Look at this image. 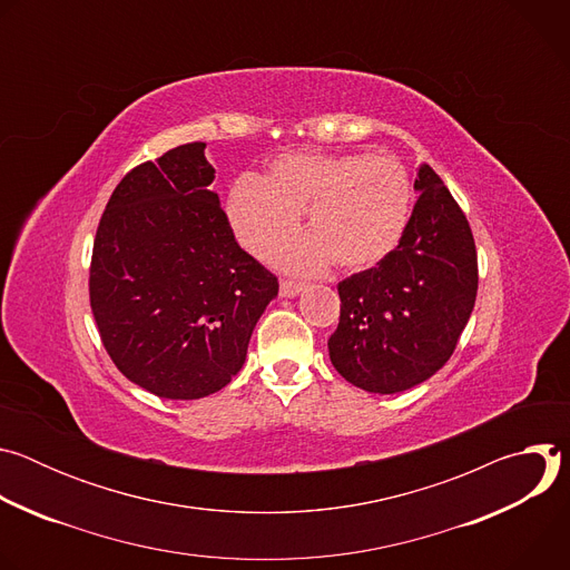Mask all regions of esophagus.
<instances>
[{"mask_svg": "<svg viewBox=\"0 0 570 570\" xmlns=\"http://www.w3.org/2000/svg\"><path fill=\"white\" fill-rule=\"evenodd\" d=\"M304 291V284H297V282H288V279H284L282 284H279V295L282 297H297L299 293Z\"/></svg>", "mask_w": 570, "mask_h": 570, "instance_id": "1", "label": "esophagus"}]
</instances>
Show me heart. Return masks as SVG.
<instances>
[{"instance_id": "heart-1", "label": "heart", "mask_w": 570, "mask_h": 570, "mask_svg": "<svg viewBox=\"0 0 570 570\" xmlns=\"http://www.w3.org/2000/svg\"><path fill=\"white\" fill-rule=\"evenodd\" d=\"M411 205V176L392 155L286 153L264 180L243 176L232 185L227 218L240 246L264 259L306 209L313 234L282 253V266L313 273L336 259L345 271H367L399 246Z\"/></svg>"}]
</instances>
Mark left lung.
Masks as SVG:
<instances>
[{
  "instance_id": "8db88e82",
  "label": "left lung",
  "mask_w": 570,
  "mask_h": 570,
  "mask_svg": "<svg viewBox=\"0 0 570 570\" xmlns=\"http://www.w3.org/2000/svg\"><path fill=\"white\" fill-rule=\"evenodd\" d=\"M415 191L392 255L338 284L330 358L345 381L374 394L431 379L451 358L475 304L478 257L462 209L429 165H420Z\"/></svg>"
}]
</instances>
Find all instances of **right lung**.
<instances>
[{"instance_id": "add662e5", "label": "right lung", "mask_w": 570, "mask_h": 570, "mask_svg": "<svg viewBox=\"0 0 570 570\" xmlns=\"http://www.w3.org/2000/svg\"><path fill=\"white\" fill-rule=\"evenodd\" d=\"M203 141L144 161L112 191L90 268L110 358L161 399H203L246 363L279 284L238 248Z\"/></svg>"}]
</instances>
